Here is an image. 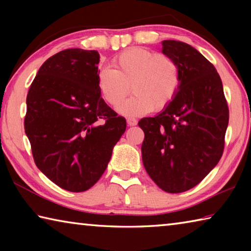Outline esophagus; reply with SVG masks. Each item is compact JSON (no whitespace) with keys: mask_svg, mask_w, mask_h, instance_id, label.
<instances>
[{"mask_svg":"<svg viewBox=\"0 0 251 251\" xmlns=\"http://www.w3.org/2000/svg\"><path fill=\"white\" fill-rule=\"evenodd\" d=\"M127 124H128V126L137 125V120H136V118H133V117L127 118Z\"/></svg>","mask_w":251,"mask_h":251,"instance_id":"34e87169","label":"esophagus"}]
</instances>
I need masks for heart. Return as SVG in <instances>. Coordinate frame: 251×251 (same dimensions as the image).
<instances>
[{
	"label": "heart",
	"mask_w": 251,
	"mask_h": 251,
	"mask_svg": "<svg viewBox=\"0 0 251 251\" xmlns=\"http://www.w3.org/2000/svg\"><path fill=\"white\" fill-rule=\"evenodd\" d=\"M113 69L103 67L97 74V86L103 99L116 107L131 90L118 112L139 116L166 108L175 99L181 83L180 66L167 54L133 48L113 58Z\"/></svg>",
	"instance_id": "1"
}]
</instances>
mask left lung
I'll use <instances>...</instances> for the list:
<instances>
[{
  "mask_svg": "<svg viewBox=\"0 0 251 251\" xmlns=\"http://www.w3.org/2000/svg\"><path fill=\"white\" fill-rule=\"evenodd\" d=\"M161 44L179 64L181 83L163 112L138 122L145 133L142 158L159 188L178 194L198 185L222 158L229 109L220 76L203 55L179 41Z\"/></svg>",
  "mask_w": 251,
  "mask_h": 251,
  "instance_id": "left-lung-1",
  "label": "left lung"
}]
</instances>
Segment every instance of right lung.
<instances>
[{
	"label": "right lung",
	"instance_id": "1",
	"mask_svg": "<svg viewBox=\"0 0 251 251\" xmlns=\"http://www.w3.org/2000/svg\"><path fill=\"white\" fill-rule=\"evenodd\" d=\"M97 50H61L40 67L26 97L24 128L37 168L80 193L103 175L126 120L100 97Z\"/></svg>",
	"mask_w": 251,
	"mask_h": 251
}]
</instances>
